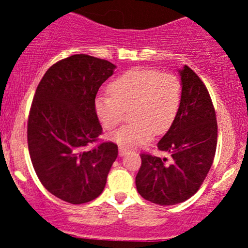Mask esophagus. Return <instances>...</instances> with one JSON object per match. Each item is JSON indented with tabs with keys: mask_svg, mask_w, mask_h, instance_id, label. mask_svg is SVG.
Returning a JSON list of instances; mask_svg holds the SVG:
<instances>
[{
	"mask_svg": "<svg viewBox=\"0 0 248 248\" xmlns=\"http://www.w3.org/2000/svg\"><path fill=\"white\" fill-rule=\"evenodd\" d=\"M126 153H127V149H126V148H122V147L119 148V155H120V156H124V154H126Z\"/></svg>",
	"mask_w": 248,
	"mask_h": 248,
	"instance_id": "obj_1",
	"label": "esophagus"
}]
</instances>
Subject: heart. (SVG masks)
Returning a JSON list of instances; mask_svg holds the SVG:
<instances>
[{
    "mask_svg": "<svg viewBox=\"0 0 248 248\" xmlns=\"http://www.w3.org/2000/svg\"><path fill=\"white\" fill-rule=\"evenodd\" d=\"M109 93L95 98V114L104 128L112 130L130 110L132 122L109 138L122 148H134L171 126L181 107L182 82L172 73L134 69L110 82Z\"/></svg>",
    "mask_w": 248,
    "mask_h": 248,
    "instance_id": "1",
    "label": "heart"
}]
</instances>
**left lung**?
I'll list each match as a JSON object with an SVG mask.
<instances>
[{
	"label": "left lung",
	"instance_id": "obj_1",
	"mask_svg": "<svg viewBox=\"0 0 248 248\" xmlns=\"http://www.w3.org/2000/svg\"><path fill=\"white\" fill-rule=\"evenodd\" d=\"M182 101L171 127L157 143L161 158L141 153L136 189L146 201L173 205L192 197L203 184L215 158L218 126L211 96L189 66L181 71Z\"/></svg>",
	"mask_w": 248,
	"mask_h": 248
}]
</instances>
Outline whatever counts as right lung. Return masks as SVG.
Wrapping results in <instances>:
<instances>
[{
	"instance_id": "right-lung-1",
	"label": "right lung",
	"mask_w": 248,
	"mask_h": 248,
	"mask_svg": "<svg viewBox=\"0 0 248 248\" xmlns=\"http://www.w3.org/2000/svg\"><path fill=\"white\" fill-rule=\"evenodd\" d=\"M114 67L105 59L73 55L53 64L37 86L28 118L30 158L43 186L67 203L98 197L118 157V144L99 139L94 109L96 93Z\"/></svg>"
}]
</instances>
